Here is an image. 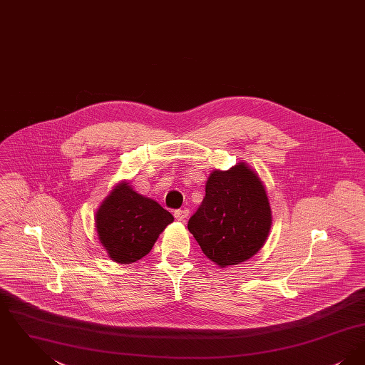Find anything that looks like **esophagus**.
<instances>
[{
    "label": "esophagus",
    "instance_id": "obj_1",
    "mask_svg": "<svg viewBox=\"0 0 365 365\" xmlns=\"http://www.w3.org/2000/svg\"><path fill=\"white\" fill-rule=\"evenodd\" d=\"M175 219L179 222H185L189 216V210L187 209H176L174 212Z\"/></svg>",
    "mask_w": 365,
    "mask_h": 365
}]
</instances>
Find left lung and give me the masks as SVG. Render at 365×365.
<instances>
[{"label": "left lung", "mask_w": 365, "mask_h": 365, "mask_svg": "<svg viewBox=\"0 0 365 365\" xmlns=\"http://www.w3.org/2000/svg\"><path fill=\"white\" fill-rule=\"evenodd\" d=\"M271 208L260 178L246 164L213 171L187 228L209 260L220 267L253 257L271 228Z\"/></svg>", "instance_id": "left-lung-1"}]
</instances>
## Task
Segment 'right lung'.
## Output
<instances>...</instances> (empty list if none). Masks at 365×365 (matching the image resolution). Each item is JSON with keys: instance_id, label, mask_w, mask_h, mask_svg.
<instances>
[{"instance_id": "right-lung-1", "label": "right lung", "mask_w": 365, "mask_h": 365, "mask_svg": "<svg viewBox=\"0 0 365 365\" xmlns=\"http://www.w3.org/2000/svg\"><path fill=\"white\" fill-rule=\"evenodd\" d=\"M174 216L133 190L128 183L112 191L96 213L100 241L109 257L120 264H131L146 256Z\"/></svg>"}]
</instances>
